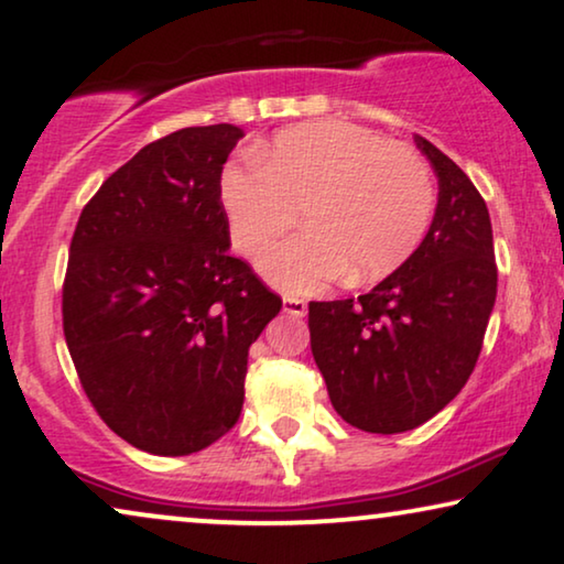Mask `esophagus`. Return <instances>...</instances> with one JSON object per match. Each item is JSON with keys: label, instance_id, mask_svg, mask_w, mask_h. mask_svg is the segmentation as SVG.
<instances>
[{"label": "esophagus", "instance_id": "esophagus-1", "mask_svg": "<svg viewBox=\"0 0 564 564\" xmlns=\"http://www.w3.org/2000/svg\"><path fill=\"white\" fill-rule=\"evenodd\" d=\"M282 311L290 313V315H297V318H303L307 313V303L300 297H292V295H284L282 297Z\"/></svg>", "mask_w": 564, "mask_h": 564}]
</instances>
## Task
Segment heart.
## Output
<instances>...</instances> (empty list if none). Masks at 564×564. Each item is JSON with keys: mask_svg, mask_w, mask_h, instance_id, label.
Instances as JSON below:
<instances>
[{"mask_svg": "<svg viewBox=\"0 0 564 564\" xmlns=\"http://www.w3.org/2000/svg\"><path fill=\"white\" fill-rule=\"evenodd\" d=\"M220 210L236 251L257 253L303 208L307 230L259 259L288 292H313L349 274L377 282L403 264L434 215V176L408 145L341 120L292 126L230 161L218 176Z\"/></svg>", "mask_w": 564, "mask_h": 564, "instance_id": "1", "label": "heart"}]
</instances>
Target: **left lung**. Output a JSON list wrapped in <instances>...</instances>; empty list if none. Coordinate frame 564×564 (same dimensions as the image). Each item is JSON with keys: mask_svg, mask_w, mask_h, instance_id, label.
Instances as JSON below:
<instances>
[{"mask_svg": "<svg viewBox=\"0 0 564 564\" xmlns=\"http://www.w3.org/2000/svg\"><path fill=\"white\" fill-rule=\"evenodd\" d=\"M415 145L438 176L426 238L367 295L307 307L330 403L369 434L411 431L459 395L498 292L488 205L446 153L421 135Z\"/></svg>", "mask_w": 564, "mask_h": 564, "instance_id": "left-lung-1", "label": "left lung"}]
</instances>
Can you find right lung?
<instances>
[{
  "mask_svg": "<svg viewBox=\"0 0 564 564\" xmlns=\"http://www.w3.org/2000/svg\"><path fill=\"white\" fill-rule=\"evenodd\" d=\"M243 130L182 128L89 199L64 282V336L107 426L161 457L236 426L249 346L282 300L230 257L218 176Z\"/></svg>",
  "mask_w": 564,
  "mask_h": 564,
  "instance_id": "right-lung-1",
  "label": "right lung"
}]
</instances>
